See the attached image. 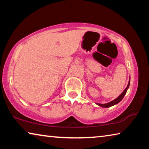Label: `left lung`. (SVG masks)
Instances as JSON below:
<instances>
[{
  "instance_id": "obj_1",
  "label": "left lung",
  "mask_w": 149,
  "mask_h": 149,
  "mask_svg": "<svg viewBox=\"0 0 149 149\" xmlns=\"http://www.w3.org/2000/svg\"><path fill=\"white\" fill-rule=\"evenodd\" d=\"M130 78L129 82H128V85H127V87L125 88L124 91H123L122 93H121L120 95L118 97H117L116 99H114V100H112V101L110 102L106 103V104H99V103H96V104H97V105H99V107H103V108H108V107H112V106H114V105L117 104L118 103H119L121 101V100L123 99V98L124 97L125 95L126 94V92H127L128 88H129V87H130Z\"/></svg>"
}]
</instances>
